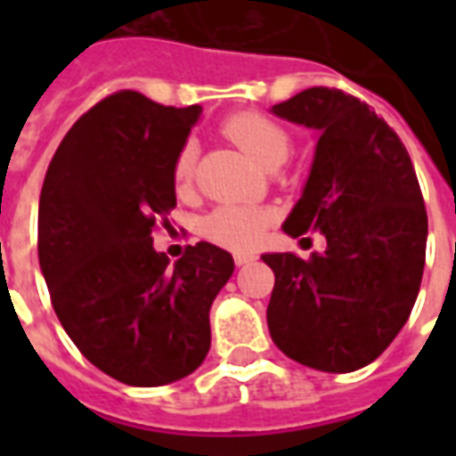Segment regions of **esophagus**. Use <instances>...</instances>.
I'll return each mask as SVG.
<instances>
[{
  "label": "esophagus",
  "mask_w": 456,
  "mask_h": 456,
  "mask_svg": "<svg viewBox=\"0 0 456 456\" xmlns=\"http://www.w3.org/2000/svg\"><path fill=\"white\" fill-rule=\"evenodd\" d=\"M256 260V256H250V253H236L234 256V263L239 265V267H246V265H250Z\"/></svg>",
  "instance_id": "34e87169"
}]
</instances>
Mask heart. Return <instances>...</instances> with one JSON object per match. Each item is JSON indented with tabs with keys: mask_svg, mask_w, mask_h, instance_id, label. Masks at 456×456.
<instances>
[{
	"mask_svg": "<svg viewBox=\"0 0 456 456\" xmlns=\"http://www.w3.org/2000/svg\"><path fill=\"white\" fill-rule=\"evenodd\" d=\"M224 134L234 142L250 163L260 170L281 165L291 151V139L281 125L260 113H236L224 123ZM196 160V146L186 144L175 160V182L189 184ZM270 215L253 206H222L203 220V234L234 250L253 248L263 241Z\"/></svg>",
	"mask_w": 456,
	"mask_h": 456,
	"instance_id": "1",
	"label": "heart"
}]
</instances>
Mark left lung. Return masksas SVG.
I'll list each match as a JSON object with an SVG mask.
<instances>
[{
    "instance_id": "1",
    "label": "left lung",
    "mask_w": 456,
    "mask_h": 456,
    "mask_svg": "<svg viewBox=\"0 0 456 456\" xmlns=\"http://www.w3.org/2000/svg\"><path fill=\"white\" fill-rule=\"evenodd\" d=\"M272 113L314 130L303 193L281 229L322 232L324 253H265L274 272L272 340L305 367L347 374L393 343L417 303L426 263L424 196L393 127L340 89L312 87Z\"/></svg>"
}]
</instances>
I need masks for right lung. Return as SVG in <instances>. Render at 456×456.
I'll return each instance as SVG.
<instances>
[{
    "label": "right lung",
    "mask_w": 456,
    "mask_h": 456,
    "mask_svg": "<svg viewBox=\"0 0 456 456\" xmlns=\"http://www.w3.org/2000/svg\"><path fill=\"white\" fill-rule=\"evenodd\" d=\"M200 110L130 89L106 96L68 130L42 184L39 270L56 317L96 369L127 386L156 388L200 367L210 305L234 272V257L208 241L175 265L153 248Z\"/></svg>",
    "instance_id": "add662e5"
}]
</instances>
